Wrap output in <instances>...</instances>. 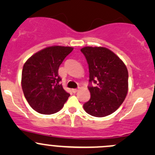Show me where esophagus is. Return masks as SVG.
Segmentation results:
<instances>
[{
	"label": "esophagus",
	"mask_w": 155,
	"mask_h": 155,
	"mask_svg": "<svg viewBox=\"0 0 155 155\" xmlns=\"http://www.w3.org/2000/svg\"><path fill=\"white\" fill-rule=\"evenodd\" d=\"M77 91H78V89H76V88L72 89V92H73V93H76Z\"/></svg>",
	"instance_id": "34e87169"
}]
</instances>
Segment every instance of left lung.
Wrapping results in <instances>:
<instances>
[{
    "mask_svg": "<svg viewBox=\"0 0 155 155\" xmlns=\"http://www.w3.org/2000/svg\"><path fill=\"white\" fill-rule=\"evenodd\" d=\"M81 51L88 64L91 93L90 100L84 104V109L94 117L110 115L119 108L127 96V69L124 62L107 48L87 46Z\"/></svg>",
    "mask_w": 155,
    "mask_h": 155,
    "instance_id": "left-lung-1",
    "label": "left lung"
}]
</instances>
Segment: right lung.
Listing matches in <instances>:
<instances>
[{
	"label": "right lung",
	"instance_id": "obj_1",
	"mask_svg": "<svg viewBox=\"0 0 155 155\" xmlns=\"http://www.w3.org/2000/svg\"><path fill=\"white\" fill-rule=\"evenodd\" d=\"M73 49L69 46H50L35 53L25 63L21 87L28 103L36 112L54 114L68 101L70 94L61 84L58 69Z\"/></svg>",
	"mask_w": 155,
	"mask_h": 155
}]
</instances>
